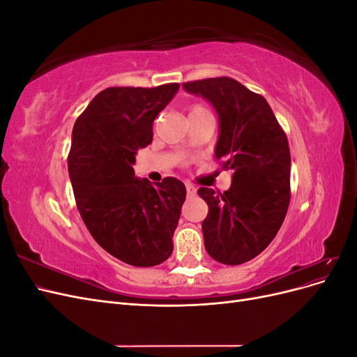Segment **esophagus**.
<instances>
[{
    "label": "esophagus",
    "instance_id": "1",
    "mask_svg": "<svg viewBox=\"0 0 357 357\" xmlns=\"http://www.w3.org/2000/svg\"><path fill=\"white\" fill-rule=\"evenodd\" d=\"M186 192H188V197H195L197 195V188L193 185H186Z\"/></svg>",
    "mask_w": 357,
    "mask_h": 357
}]
</instances>
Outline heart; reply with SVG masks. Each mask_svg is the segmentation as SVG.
<instances>
[{
    "instance_id": "1",
    "label": "heart",
    "mask_w": 357,
    "mask_h": 357,
    "mask_svg": "<svg viewBox=\"0 0 357 357\" xmlns=\"http://www.w3.org/2000/svg\"><path fill=\"white\" fill-rule=\"evenodd\" d=\"M207 110L204 109L202 105H192V109H190V114H197V113H205Z\"/></svg>"
}]
</instances>
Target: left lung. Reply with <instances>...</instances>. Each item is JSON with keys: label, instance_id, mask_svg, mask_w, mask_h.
Masks as SVG:
<instances>
[{"label": "left lung", "instance_id": "1", "mask_svg": "<svg viewBox=\"0 0 357 357\" xmlns=\"http://www.w3.org/2000/svg\"><path fill=\"white\" fill-rule=\"evenodd\" d=\"M189 93L211 102L219 116L215 159L232 169L223 193L199 188L208 214L202 222L204 245L220 264L240 265L274 240L290 202L287 137L262 95L231 77L183 83Z\"/></svg>", "mask_w": 357, "mask_h": 357}]
</instances>
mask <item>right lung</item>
<instances>
[{
  "label": "right lung",
  "instance_id": "add662e5",
  "mask_svg": "<svg viewBox=\"0 0 357 357\" xmlns=\"http://www.w3.org/2000/svg\"><path fill=\"white\" fill-rule=\"evenodd\" d=\"M180 88H107L73 128L68 172L86 228L107 253L132 266L159 265L172 253L186 188L174 177L153 186L135 177L153 121Z\"/></svg>",
  "mask_w": 357,
  "mask_h": 357
}]
</instances>
